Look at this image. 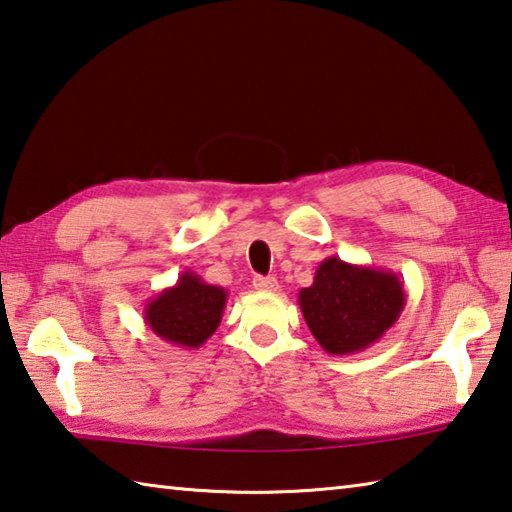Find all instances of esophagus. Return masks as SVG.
I'll list each match as a JSON object with an SVG mask.
<instances>
[{"label":"esophagus","mask_w":512,"mask_h":512,"mask_svg":"<svg viewBox=\"0 0 512 512\" xmlns=\"http://www.w3.org/2000/svg\"><path fill=\"white\" fill-rule=\"evenodd\" d=\"M254 287L258 292H276L278 289V281L274 276H256L254 278Z\"/></svg>","instance_id":"esophagus-1"}]
</instances>
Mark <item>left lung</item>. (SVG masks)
Returning <instances> with one entry per match:
<instances>
[{
  "mask_svg": "<svg viewBox=\"0 0 512 512\" xmlns=\"http://www.w3.org/2000/svg\"><path fill=\"white\" fill-rule=\"evenodd\" d=\"M298 305L318 345L343 356L363 352L399 321L406 289L390 269L330 256L316 267L314 283L298 292Z\"/></svg>",
  "mask_w": 512,
  "mask_h": 512,
  "instance_id": "obj_1",
  "label": "left lung"
}]
</instances>
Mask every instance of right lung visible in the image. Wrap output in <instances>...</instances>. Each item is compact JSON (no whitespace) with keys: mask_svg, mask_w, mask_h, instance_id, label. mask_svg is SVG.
Here are the masks:
<instances>
[{"mask_svg":"<svg viewBox=\"0 0 512 512\" xmlns=\"http://www.w3.org/2000/svg\"><path fill=\"white\" fill-rule=\"evenodd\" d=\"M227 296V289L209 285L187 269L178 276L176 285L149 298L144 305V323L162 341L196 350L218 330Z\"/></svg>","mask_w":512,"mask_h":512,"instance_id":"add662e5","label":"right lung"}]
</instances>
